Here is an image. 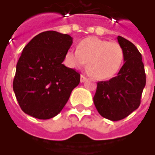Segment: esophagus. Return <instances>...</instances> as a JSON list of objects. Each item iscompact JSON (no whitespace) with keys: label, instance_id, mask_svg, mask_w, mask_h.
I'll list each match as a JSON object with an SVG mask.
<instances>
[{"label":"esophagus","instance_id":"esophagus-1","mask_svg":"<svg viewBox=\"0 0 155 155\" xmlns=\"http://www.w3.org/2000/svg\"><path fill=\"white\" fill-rule=\"evenodd\" d=\"M86 80V76H85V75H83V74H81V82H84Z\"/></svg>","mask_w":155,"mask_h":155}]
</instances>
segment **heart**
Here are the masks:
<instances>
[{"label": "heart", "mask_w": 155, "mask_h": 155, "mask_svg": "<svg viewBox=\"0 0 155 155\" xmlns=\"http://www.w3.org/2000/svg\"><path fill=\"white\" fill-rule=\"evenodd\" d=\"M64 58L65 64L73 69H80L87 62L89 73L97 79L108 80L121 68L124 51L116 42L91 36L82 40L77 50L69 49Z\"/></svg>", "instance_id": "heart-1"}]
</instances>
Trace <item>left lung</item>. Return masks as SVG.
<instances>
[{
	"instance_id": "left-lung-1",
	"label": "left lung",
	"mask_w": 155,
	"mask_h": 155,
	"mask_svg": "<svg viewBox=\"0 0 155 155\" xmlns=\"http://www.w3.org/2000/svg\"><path fill=\"white\" fill-rule=\"evenodd\" d=\"M118 42L124 51L121 69L115 77L97 82L93 102L98 113L112 121L120 120L139 107L146 85L142 55L134 44L121 36Z\"/></svg>"
}]
</instances>
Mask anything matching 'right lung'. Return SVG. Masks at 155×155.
Here are the masks:
<instances>
[{
	"instance_id": "1",
	"label": "right lung",
	"mask_w": 155,
	"mask_h": 155,
	"mask_svg": "<svg viewBox=\"0 0 155 155\" xmlns=\"http://www.w3.org/2000/svg\"><path fill=\"white\" fill-rule=\"evenodd\" d=\"M72 43L70 35L51 30L37 35L25 47L12 86L25 114L47 120L64 108L81 80L80 74L63 64Z\"/></svg>"
}]
</instances>
